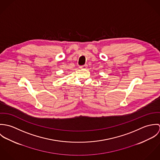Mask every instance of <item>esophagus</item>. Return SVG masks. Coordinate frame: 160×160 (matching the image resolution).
<instances>
[{"label": "esophagus", "mask_w": 160, "mask_h": 160, "mask_svg": "<svg viewBox=\"0 0 160 160\" xmlns=\"http://www.w3.org/2000/svg\"><path fill=\"white\" fill-rule=\"evenodd\" d=\"M79 68L81 69H86L88 68V65H87V64L84 65H82V66L79 67Z\"/></svg>", "instance_id": "obj_1"}]
</instances>
